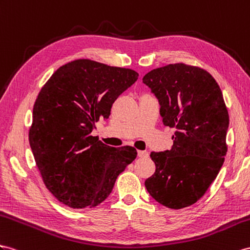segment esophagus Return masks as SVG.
<instances>
[{"instance_id":"1","label":"esophagus","mask_w":250,"mask_h":250,"mask_svg":"<svg viewBox=\"0 0 250 250\" xmlns=\"http://www.w3.org/2000/svg\"><path fill=\"white\" fill-rule=\"evenodd\" d=\"M137 154H138V156L139 157H142V158H146V157H148L149 156V152L148 151H138L137 152Z\"/></svg>"}]
</instances>
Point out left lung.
<instances>
[{
    "label": "left lung",
    "mask_w": 250,
    "mask_h": 250,
    "mask_svg": "<svg viewBox=\"0 0 250 250\" xmlns=\"http://www.w3.org/2000/svg\"><path fill=\"white\" fill-rule=\"evenodd\" d=\"M143 82L158 99L164 125L176 129L170 150L151 152L156 170L146 188L168 208L191 206L215 180L225 159L229 115L222 91L206 70L184 63L153 69Z\"/></svg>",
    "instance_id": "obj_1"
}]
</instances>
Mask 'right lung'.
I'll return each instance as SVG.
<instances>
[{"instance_id":"add662e5","label":"right lung","mask_w":250,"mask_h":250,"mask_svg":"<svg viewBox=\"0 0 250 250\" xmlns=\"http://www.w3.org/2000/svg\"><path fill=\"white\" fill-rule=\"evenodd\" d=\"M137 79L133 69L79 59L59 67L41 88L29 145L44 185L62 204L96 207L136 158L133 146L113 148L91 133Z\"/></svg>"}]
</instances>
